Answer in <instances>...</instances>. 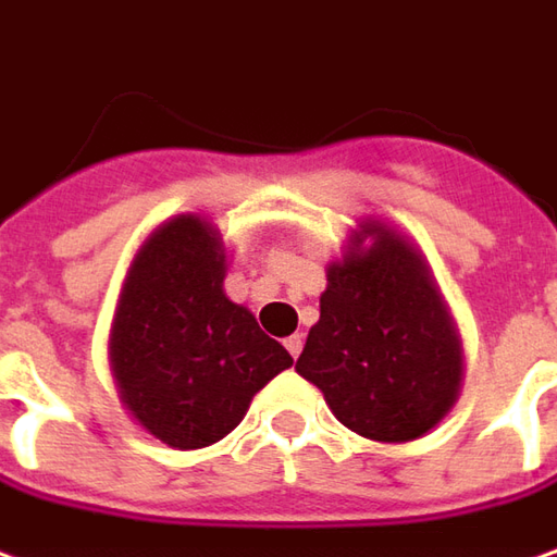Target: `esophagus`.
I'll list each match as a JSON object with an SVG mask.
<instances>
[{"label":"esophagus","instance_id":"34e87169","mask_svg":"<svg viewBox=\"0 0 557 557\" xmlns=\"http://www.w3.org/2000/svg\"><path fill=\"white\" fill-rule=\"evenodd\" d=\"M285 346H287V352L297 358L300 352H304V334H294V337H287Z\"/></svg>","mask_w":557,"mask_h":557}]
</instances>
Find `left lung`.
<instances>
[{
  "label": "left lung",
  "mask_w": 557,
  "mask_h": 557,
  "mask_svg": "<svg viewBox=\"0 0 557 557\" xmlns=\"http://www.w3.org/2000/svg\"><path fill=\"white\" fill-rule=\"evenodd\" d=\"M462 337L423 251L364 218L327 263L322 315L297 374L361 438L405 444L435 429L462 389Z\"/></svg>",
  "instance_id": "1"
}]
</instances>
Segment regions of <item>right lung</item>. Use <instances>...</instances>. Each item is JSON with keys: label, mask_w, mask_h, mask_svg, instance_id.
<instances>
[{"label": "right lung", "mask_w": 557, "mask_h": 557, "mask_svg": "<svg viewBox=\"0 0 557 557\" xmlns=\"http://www.w3.org/2000/svg\"><path fill=\"white\" fill-rule=\"evenodd\" d=\"M226 245L201 214L159 223L131 260L110 327L122 408L174 450L233 432L251 398L294 364L248 306L223 290Z\"/></svg>", "instance_id": "add662e5"}]
</instances>
